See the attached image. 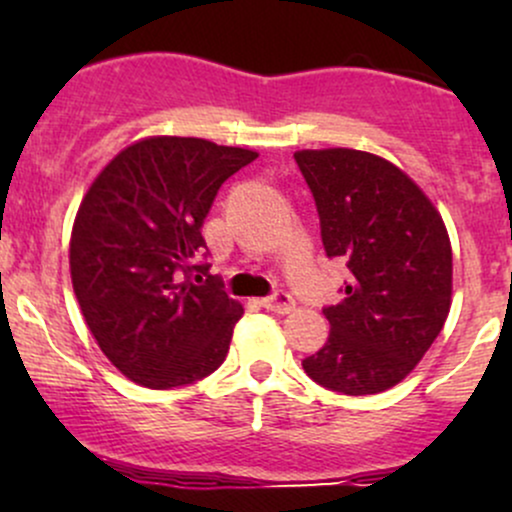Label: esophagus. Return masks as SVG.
<instances>
[{
    "mask_svg": "<svg viewBox=\"0 0 512 512\" xmlns=\"http://www.w3.org/2000/svg\"><path fill=\"white\" fill-rule=\"evenodd\" d=\"M262 305H264V308H267V310H272V313L286 315V313H291L293 308H296V301H293L289 293L279 291V293H274V296L264 298Z\"/></svg>",
    "mask_w": 512,
    "mask_h": 512,
    "instance_id": "esophagus-1",
    "label": "esophagus"
}]
</instances>
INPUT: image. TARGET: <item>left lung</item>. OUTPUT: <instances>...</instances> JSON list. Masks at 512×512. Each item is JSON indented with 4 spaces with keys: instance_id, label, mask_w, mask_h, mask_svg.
I'll list each match as a JSON object with an SVG mask.
<instances>
[{
    "instance_id": "left-lung-1",
    "label": "left lung",
    "mask_w": 512,
    "mask_h": 512,
    "mask_svg": "<svg viewBox=\"0 0 512 512\" xmlns=\"http://www.w3.org/2000/svg\"><path fill=\"white\" fill-rule=\"evenodd\" d=\"M322 245L351 272L325 308L327 344L303 361L317 385L344 395L385 392L436 342L452 303V248L426 192L383 156L358 149L296 151Z\"/></svg>"
}]
</instances>
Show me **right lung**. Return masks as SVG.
I'll return each instance as SVG.
<instances>
[{"label":"right lung","instance_id":"add662e5","mask_svg":"<svg viewBox=\"0 0 512 512\" xmlns=\"http://www.w3.org/2000/svg\"><path fill=\"white\" fill-rule=\"evenodd\" d=\"M257 151L197 137L125 146L81 199L69 272L88 330L132 383L170 390L207 378L231 346L243 305L199 264L219 187ZM208 281L195 285L191 276Z\"/></svg>","mask_w":512,"mask_h":512}]
</instances>
